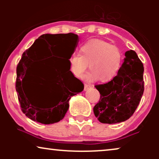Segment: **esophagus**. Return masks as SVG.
<instances>
[{"instance_id":"34e87169","label":"esophagus","mask_w":159,"mask_h":159,"mask_svg":"<svg viewBox=\"0 0 159 159\" xmlns=\"http://www.w3.org/2000/svg\"><path fill=\"white\" fill-rule=\"evenodd\" d=\"M92 87H93V85L88 84H84V90H89V89L92 88Z\"/></svg>"}]
</instances>
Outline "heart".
<instances>
[{
    "mask_svg": "<svg viewBox=\"0 0 159 159\" xmlns=\"http://www.w3.org/2000/svg\"><path fill=\"white\" fill-rule=\"evenodd\" d=\"M123 61L121 49L115 45L99 39L84 43L79 54H73L69 60L71 72L81 78L89 64L90 72L86 76L89 81L99 79L102 82L113 80L119 73Z\"/></svg>",
    "mask_w": 159,
    "mask_h": 159,
    "instance_id": "b5f03b06",
    "label": "heart"
}]
</instances>
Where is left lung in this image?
I'll list each match as a JSON object with an SVG mask.
<instances>
[{"label": "left lung", "mask_w": 159, "mask_h": 159, "mask_svg": "<svg viewBox=\"0 0 159 159\" xmlns=\"http://www.w3.org/2000/svg\"><path fill=\"white\" fill-rule=\"evenodd\" d=\"M125 56L119 73L114 79L95 86L101 96L93 112L102 123L114 124L129 119L143 96V63L134 51H127Z\"/></svg>", "instance_id": "obj_1"}]
</instances>
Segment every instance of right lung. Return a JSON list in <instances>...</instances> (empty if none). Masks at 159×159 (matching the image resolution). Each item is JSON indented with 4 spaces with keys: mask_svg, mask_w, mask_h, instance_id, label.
Masks as SVG:
<instances>
[{
    "mask_svg": "<svg viewBox=\"0 0 159 159\" xmlns=\"http://www.w3.org/2000/svg\"><path fill=\"white\" fill-rule=\"evenodd\" d=\"M78 42L77 34H43L23 53L16 69V89L21 111L28 118L43 124H53L63 119L72 96L84 90L83 83L70 71L69 59ZM45 46L48 51L40 49ZM53 54L52 65L47 68L28 71ZM54 57V56H53Z\"/></svg>",
    "mask_w": 159,
    "mask_h": 159,
    "instance_id": "right-lung-1",
    "label": "right lung"
}]
</instances>
